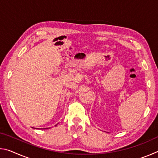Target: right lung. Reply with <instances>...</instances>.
Instances as JSON below:
<instances>
[{
    "mask_svg": "<svg viewBox=\"0 0 158 158\" xmlns=\"http://www.w3.org/2000/svg\"><path fill=\"white\" fill-rule=\"evenodd\" d=\"M56 125H56L55 126H56ZM49 128H50V127H49ZM45 129H48V127H47V128H45Z\"/></svg>",
    "mask_w": 158,
    "mask_h": 158,
    "instance_id": "add662e5",
    "label": "right lung"
}]
</instances>
